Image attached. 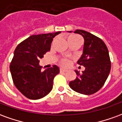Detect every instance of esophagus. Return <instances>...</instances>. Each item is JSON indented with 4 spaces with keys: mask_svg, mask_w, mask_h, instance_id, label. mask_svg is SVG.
<instances>
[{
    "mask_svg": "<svg viewBox=\"0 0 122 122\" xmlns=\"http://www.w3.org/2000/svg\"><path fill=\"white\" fill-rule=\"evenodd\" d=\"M67 71L66 69H60V72H66Z\"/></svg>",
    "mask_w": 122,
    "mask_h": 122,
    "instance_id": "34e87169",
    "label": "esophagus"
}]
</instances>
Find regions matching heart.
Instances as JSON below:
<instances>
[{"instance_id":"1","label":"heart","mask_w":122,"mask_h":122,"mask_svg":"<svg viewBox=\"0 0 122 122\" xmlns=\"http://www.w3.org/2000/svg\"><path fill=\"white\" fill-rule=\"evenodd\" d=\"M80 38L78 36H75V35H71V36H69L67 38V40L68 42H70V41H72V40H76V39H78ZM60 63H61V65H63L64 66H69V64H70V59L67 58H63L61 59L60 60Z\"/></svg>"}]
</instances>
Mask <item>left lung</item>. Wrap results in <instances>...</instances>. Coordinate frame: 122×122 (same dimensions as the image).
I'll return each instance as SVG.
<instances>
[{
	"label": "left lung",
	"mask_w": 122,
	"mask_h": 122,
	"mask_svg": "<svg viewBox=\"0 0 122 122\" xmlns=\"http://www.w3.org/2000/svg\"><path fill=\"white\" fill-rule=\"evenodd\" d=\"M74 32L81 35L84 39L83 53L77 63L85 66V70L82 74L75 71L77 76L69 82V86L81 94H93L103 86L110 73L108 50L105 42L92 33L79 29Z\"/></svg>",
	"instance_id": "left-lung-1"
}]
</instances>
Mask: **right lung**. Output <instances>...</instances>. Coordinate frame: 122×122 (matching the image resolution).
<instances>
[{
    "mask_svg": "<svg viewBox=\"0 0 122 122\" xmlns=\"http://www.w3.org/2000/svg\"><path fill=\"white\" fill-rule=\"evenodd\" d=\"M60 31L32 35L18 44L10 69L14 84L24 96L36 100L45 97L53 87L54 77L59 73L57 66L42 71L39 59L50 50L53 38Z\"/></svg>",
    "mask_w": 122,
    "mask_h": 122,
    "instance_id": "obj_1",
    "label": "right lung"
}]
</instances>
